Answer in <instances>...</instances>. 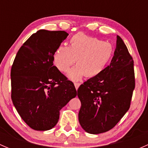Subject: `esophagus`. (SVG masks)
<instances>
[{
  "label": "esophagus",
  "mask_w": 148,
  "mask_h": 148,
  "mask_svg": "<svg viewBox=\"0 0 148 148\" xmlns=\"http://www.w3.org/2000/svg\"><path fill=\"white\" fill-rule=\"evenodd\" d=\"M74 86H75V88H76V89H78V88L79 87V86H80V83H74Z\"/></svg>",
  "instance_id": "1"
}]
</instances>
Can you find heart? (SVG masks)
Returning <instances> with one entry per match:
<instances>
[{
	"instance_id": "b5f03b06",
	"label": "heart",
	"mask_w": 148,
	"mask_h": 148,
	"mask_svg": "<svg viewBox=\"0 0 148 148\" xmlns=\"http://www.w3.org/2000/svg\"><path fill=\"white\" fill-rule=\"evenodd\" d=\"M113 53L110 43L79 33L73 36L69 46L62 45L56 49L53 63L59 71L66 73L77 59L78 65L70 70L68 76L73 81H78L84 76H99L109 64Z\"/></svg>"
}]
</instances>
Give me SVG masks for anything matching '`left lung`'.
<instances>
[{
  "label": "left lung",
  "instance_id": "8db88e82",
  "mask_svg": "<svg viewBox=\"0 0 148 148\" xmlns=\"http://www.w3.org/2000/svg\"><path fill=\"white\" fill-rule=\"evenodd\" d=\"M135 86L134 61L122 38L110 65L79 87V121L86 132L99 134L112 129L130 107Z\"/></svg>",
  "mask_w": 148,
  "mask_h": 148
}]
</instances>
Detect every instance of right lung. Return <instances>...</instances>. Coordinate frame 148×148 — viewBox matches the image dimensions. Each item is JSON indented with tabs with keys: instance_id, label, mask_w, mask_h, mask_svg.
<instances>
[{
	"instance_id": "add662e5",
	"label": "right lung",
	"mask_w": 148,
	"mask_h": 148,
	"mask_svg": "<svg viewBox=\"0 0 148 148\" xmlns=\"http://www.w3.org/2000/svg\"><path fill=\"white\" fill-rule=\"evenodd\" d=\"M69 34L39 30L23 43L10 71L11 99L23 120L33 130H49L59 111L77 96L74 83L53 66V54Z\"/></svg>"
}]
</instances>
